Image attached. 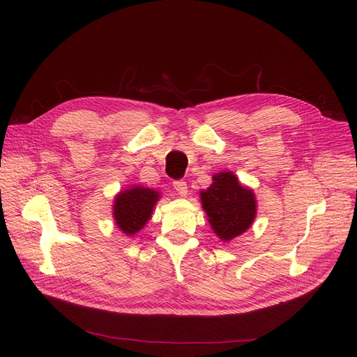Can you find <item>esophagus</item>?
<instances>
[{
	"mask_svg": "<svg viewBox=\"0 0 357 357\" xmlns=\"http://www.w3.org/2000/svg\"><path fill=\"white\" fill-rule=\"evenodd\" d=\"M174 187H175V190H176V192L179 194V195H187V192H188V187H187V182L185 181H175L174 182Z\"/></svg>",
	"mask_w": 357,
	"mask_h": 357,
	"instance_id": "esophagus-1",
	"label": "esophagus"
}]
</instances>
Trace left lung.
Returning a JSON list of instances; mask_svg holds the SVG:
<instances>
[{
    "instance_id": "left-lung-1",
    "label": "left lung",
    "mask_w": 357,
    "mask_h": 357,
    "mask_svg": "<svg viewBox=\"0 0 357 357\" xmlns=\"http://www.w3.org/2000/svg\"><path fill=\"white\" fill-rule=\"evenodd\" d=\"M200 197L213 231L224 241L245 233L254 222L255 195L238 183L231 172L213 175V183L202 191Z\"/></svg>"
}]
</instances>
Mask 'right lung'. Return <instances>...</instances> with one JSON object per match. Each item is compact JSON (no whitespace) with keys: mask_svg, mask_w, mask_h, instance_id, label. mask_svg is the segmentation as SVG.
<instances>
[{"mask_svg":"<svg viewBox=\"0 0 357 357\" xmlns=\"http://www.w3.org/2000/svg\"><path fill=\"white\" fill-rule=\"evenodd\" d=\"M158 192L144 187H133L120 192L114 203V218L126 234H135L151 216Z\"/></svg>","mask_w":357,"mask_h":357,"instance_id":"right-lung-1","label":"right lung"}]
</instances>
